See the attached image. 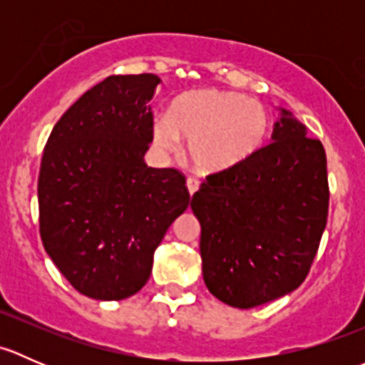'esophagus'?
<instances>
[{
  "instance_id": "34e87169",
  "label": "esophagus",
  "mask_w": 365,
  "mask_h": 365,
  "mask_svg": "<svg viewBox=\"0 0 365 365\" xmlns=\"http://www.w3.org/2000/svg\"><path fill=\"white\" fill-rule=\"evenodd\" d=\"M187 190H189V194L190 196H194V194L197 192V190H200V182H197L196 178H187Z\"/></svg>"
}]
</instances>
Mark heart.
I'll use <instances>...</instances> for the list:
<instances>
[{
  "label": "heart",
  "mask_w": 365,
  "mask_h": 365,
  "mask_svg": "<svg viewBox=\"0 0 365 365\" xmlns=\"http://www.w3.org/2000/svg\"><path fill=\"white\" fill-rule=\"evenodd\" d=\"M270 134V113L261 102L237 91L200 88L182 93L168 118L153 123V143L176 153L189 143V159L201 175L238 168L263 150Z\"/></svg>",
  "instance_id": "heart-1"
}]
</instances>
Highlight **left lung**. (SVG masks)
<instances>
[{
	"mask_svg": "<svg viewBox=\"0 0 365 365\" xmlns=\"http://www.w3.org/2000/svg\"><path fill=\"white\" fill-rule=\"evenodd\" d=\"M275 109L274 143L210 175L190 201L201 224L205 284L231 307L251 309L297 289L329 217L323 145L293 113Z\"/></svg>",
	"mask_w": 365,
	"mask_h": 365,
	"instance_id": "left-lung-1",
	"label": "left lung"
}]
</instances>
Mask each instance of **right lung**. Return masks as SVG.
Masks as SVG:
<instances>
[{
  "label": "right lung",
  "mask_w": 365,
  "mask_h": 365,
  "mask_svg": "<svg viewBox=\"0 0 365 365\" xmlns=\"http://www.w3.org/2000/svg\"><path fill=\"white\" fill-rule=\"evenodd\" d=\"M155 73L109 76L58 120L38 176L40 237L65 279L95 300L148 282L165 231L189 206L185 178L148 168Z\"/></svg>",
  "instance_id": "1"
}]
</instances>
